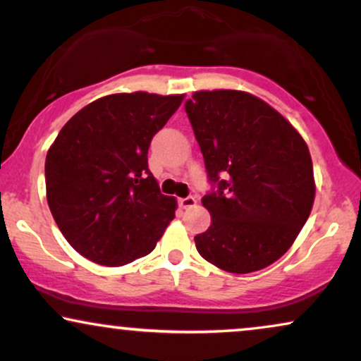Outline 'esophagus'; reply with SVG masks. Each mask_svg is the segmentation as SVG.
Wrapping results in <instances>:
<instances>
[{"label": "esophagus", "instance_id": "34e87169", "mask_svg": "<svg viewBox=\"0 0 361 361\" xmlns=\"http://www.w3.org/2000/svg\"><path fill=\"white\" fill-rule=\"evenodd\" d=\"M178 204H180V208L183 209H188V208H193L196 204V200L193 196H186V198H180L178 200Z\"/></svg>", "mask_w": 361, "mask_h": 361}]
</instances>
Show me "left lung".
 Segmentation results:
<instances>
[{
	"label": "left lung",
	"mask_w": 361,
	"mask_h": 361,
	"mask_svg": "<svg viewBox=\"0 0 361 361\" xmlns=\"http://www.w3.org/2000/svg\"><path fill=\"white\" fill-rule=\"evenodd\" d=\"M185 111L212 191V225L198 253L230 273H252L283 257L312 212L313 165L298 131L276 109L235 90L196 91Z\"/></svg>",
	"instance_id": "left-lung-1"
}]
</instances>
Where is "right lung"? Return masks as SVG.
<instances>
[{
    "label": "right lung",
    "mask_w": 361,
    "mask_h": 361,
    "mask_svg": "<svg viewBox=\"0 0 361 361\" xmlns=\"http://www.w3.org/2000/svg\"><path fill=\"white\" fill-rule=\"evenodd\" d=\"M183 97L109 94L80 109L48 149L47 198L73 248L121 267L152 253L175 218L148 170V148Z\"/></svg>",
    "instance_id": "add662e5"
}]
</instances>
